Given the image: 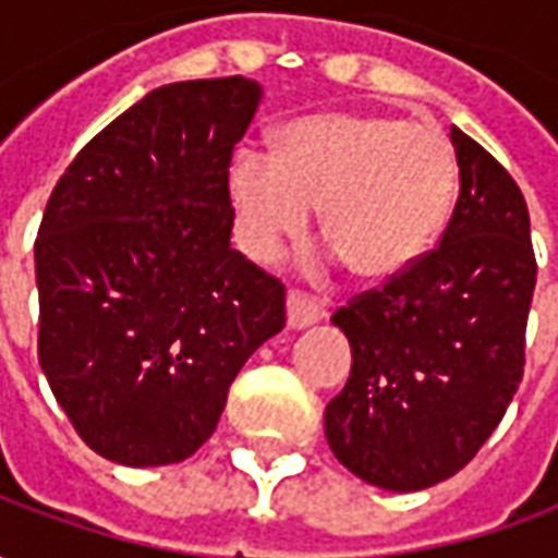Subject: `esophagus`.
I'll return each instance as SVG.
<instances>
[{
  "label": "esophagus",
  "instance_id": "esophagus-1",
  "mask_svg": "<svg viewBox=\"0 0 558 558\" xmlns=\"http://www.w3.org/2000/svg\"><path fill=\"white\" fill-rule=\"evenodd\" d=\"M326 307L319 302H314V299H307L304 292L292 290L290 295H287V323H290V328H307L314 326V323H319V319H326Z\"/></svg>",
  "mask_w": 558,
  "mask_h": 558
}]
</instances>
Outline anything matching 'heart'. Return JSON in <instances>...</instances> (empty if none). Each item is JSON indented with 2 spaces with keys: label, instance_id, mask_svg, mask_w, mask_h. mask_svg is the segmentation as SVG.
Instances as JSON below:
<instances>
[{
  "label": "heart",
  "instance_id": "obj_1",
  "mask_svg": "<svg viewBox=\"0 0 558 558\" xmlns=\"http://www.w3.org/2000/svg\"><path fill=\"white\" fill-rule=\"evenodd\" d=\"M454 175L451 146L436 128L391 116H307L280 131L278 155L256 146L232 155L235 230L247 254L275 259L323 205V235L359 278L383 280L427 251Z\"/></svg>",
  "mask_w": 558,
  "mask_h": 558
}]
</instances>
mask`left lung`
<instances>
[{"label":"left lung","instance_id":"obj_1","mask_svg":"<svg viewBox=\"0 0 558 558\" xmlns=\"http://www.w3.org/2000/svg\"><path fill=\"white\" fill-rule=\"evenodd\" d=\"M460 196L439 244L331 316L352 371L326 439L352 475L412 493L466 466L502 421L526 364L535 251L520 187L451 128Z\"/></svg>","mask_w":558,"mask_h":558}]
</instances>
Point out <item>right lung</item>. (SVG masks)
Listing matches in <instances>:
<instances>
[{"mask_svg": "<svg viewBox=\"0 0 558 558\" xmlns=\"http://www.w3.org/2000/svg\"><path fill=\"white\" fill-rule=\"evenodd\" d=\"M259 98L244 77L148 92L47 199L38 359L80 439L113 463L194 454L242 364L287 323L283 283L230 247L232 148Z\"/></svg>", "mask_w": 558, "mask_h": 558, "instance_id": "add662e5", "label": "right lung"}]
</instances>
